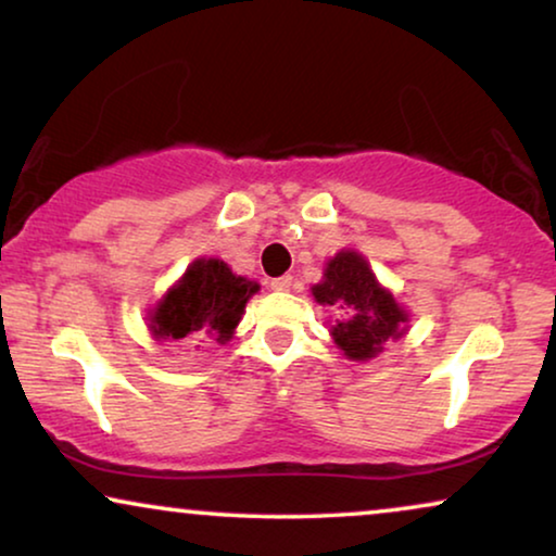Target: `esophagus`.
Returning a JSON list of instances; mask_svg holds the SVG:
<instances>
[{
	"label": "esophagus",
	"mask_w": 556,
	"mask_h": 556,
	"mask_svg": "<svg viewBox=\"0 0 556 556\" xmlns=\"http://www.w3.org/2000/svg\"><path fill=\"white\" fill-rule=\"evenodd\" d=\"M291 286H293V278L291 276H280V278H273L270 280V288L273 291H291Z\"/></svg>",
	"instance_id": "1"
}]
</instances>
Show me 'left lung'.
<instances>
[{
    "label": "left lung",
    "mask_w": 556,
    "mask_h": 556,
    "mask_svg": "<svg viewBox=\"0 0 556 556\" xmlns=\"http://www.w3.org/2000/svg\"><path fill=\"white\" fill-rule=\"evenodd\" d=\"M321 306L337 311L331 337L344 356L367 362L384 344L402 339L407 331V311L394 295L379 286L369 263L354 250H341L326 263L324 280L311 288Z\"/></svg>",
    "instance_id": "8db88e82"
}]
</instances>
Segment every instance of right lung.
<instances>
[{
	"instance_id": "obj_1",
	"label": "right lung",
	"mask_w": 556,
	"mask_h": 556,
	"mask_svg": "<svg viewBox=\"0 0 556 556\" xmlns=\"http://www.w3.org/2000/svg\"><path fill=\"white\" fill-rule=\"evenodd\" d=\"M257 288L255 280L235 276L217 257H197L149 314V331L156 341H179L194 349L227 344Z\"/></svg>"
}]
</instances>
